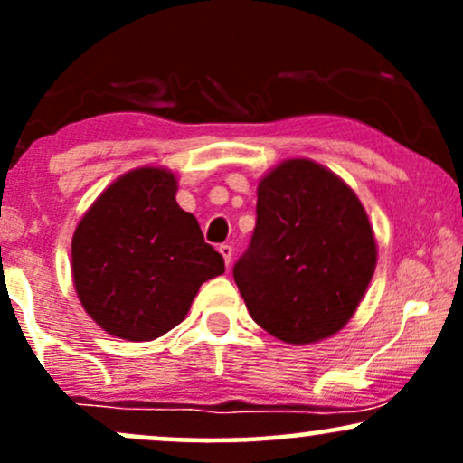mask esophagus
<instances>
[{
    "label": "esophagus",
    "instance_id": "1",
    "mask_svg": "<svg viewBox=\"0 0 463 463\" xmlns=\"http://www.w3.org/2000/svg\"><path fill=\"white\" fill-rule=\"evenodd\" d=\"M220 254L222 257H224V263H226V268H231V263H232V246H228V243H222L220 248Z\"/></svg>",
    "mask_w": 463,
    "mask_h": 463
}]
</instances>
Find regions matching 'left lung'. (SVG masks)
I'll list each match as a JSON object with an SVG mask.
<instances>
[{
	"label": "left lung",
	"instance_id": "left-lung-1",
	"mask_svg": "<svg viewBox=\"0 0 463 463\" xmlns=\"http://www.w3.org/2000/svg\"><path fill=\"white\" fill-rule=\"evenodd\" d=\"M376 268V241L357 194L331 169L289 158L257 189V226L232 268L250 316L287 344L346 326Z\"/></svg>",
	"mask_w": 463,
	"mask_h": 463
}]
</instances>
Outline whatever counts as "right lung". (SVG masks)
<instances>
[{
	"instance_id": "add662e5",
	"label": "right lung",
	"mask_w": 463,
	"mask_h": 463,
	"mask_svg": "<svg viewBox=\"0 0 463 463\" xmlns=\"http://www.w3.org/2000/svg\"><path fill=\"white\" fill-rule=\"evenodd\" d=\"M169 169L139 167L102 191L71 239L73 287L106 333L150 342L187 316L204 280L224 259L176 202Z\"/></svg>"
}]
</instances>
